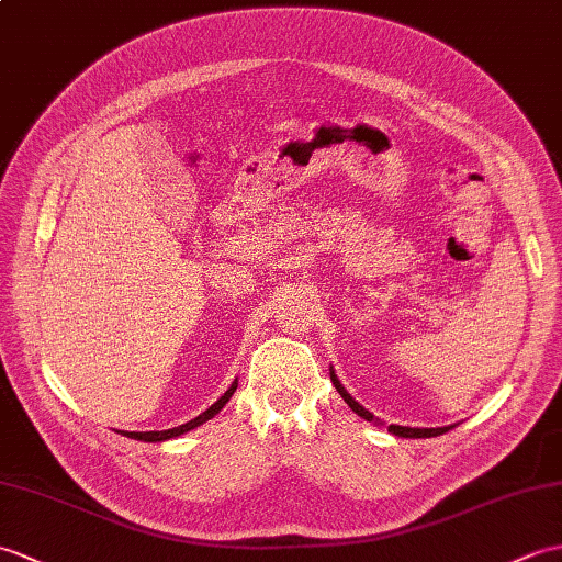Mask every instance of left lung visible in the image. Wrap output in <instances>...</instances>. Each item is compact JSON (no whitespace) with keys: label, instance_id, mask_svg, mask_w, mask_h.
<instances>
[{"label":"left lung","instance_id":"obj_1","mask_svg":"<svg viewBox=\"0 0 562 562\" xmlns=\"http://www.w3.org/2000/svg\"><path fill=\"white\" fill-rule=\"evenodd\" d=\"M330 381H333V385L337 387V393L342 395V400L349 404L351 407V412H357L361 419H367V422H375V416L369 412V409H363L361 404L351 397L347 390L340 385V381H337V375H335V371L330 369ZM452 426H440V428H409V426H395V424H390L387 426V430L390 434H395V436H400V438H434V436H442L446 434V430H450Z\"/></svg>","mask_w":562,"mask_h":562}]
</instances>
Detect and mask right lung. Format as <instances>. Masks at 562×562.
Here are the masks:
<instances>
[{
    "mask_svg": "<svg viewBox=\"0 0 562 562\" xmlns=\"http://www.w3.org/2000/svg\"><path fill=\"white\" fill-rule=\"evenodd\" d=\"M234 390H237V383H232V387L227 390L225 395H222L213 407H207L203 414H199L195 416V419H191V422H187V424H181V426H177V428H167V430H146V434H124V436H128V438H136V440H146V442H160V440H169V438H177V436H181V434H187V430H191V428H195V426H201V424H205L207 419H213V416L225 407V404L229 402V397L234 395Z\"/></svg>",
    "mask_w": 562,
    "mask_h": 562,
    "instance_id": "obj_1",
    "label": "right lung"
}]
</instances>
